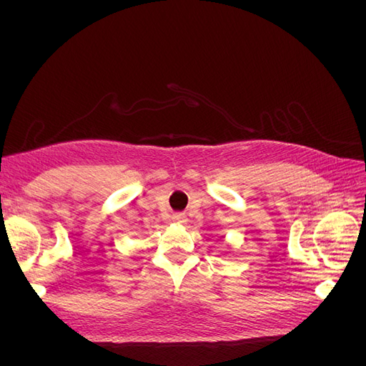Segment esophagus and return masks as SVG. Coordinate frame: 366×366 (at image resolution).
Returning <instances> with one entry per match:
<instances>
[{
	"mask_svg": "<svg viewBox=\"0 0 366 366\" xmlns=\"http://www.w3.org/2000/svg\"><path fill=\"white\" fill-rule=\"evenodd\" d=\"M172 219H174V223H179V224L186 223V217H184L183 214H175V215L172 217Z\"/></svg>",
	"mask_w": 366,
	"mask_h": 366,
	"instance_id": "obj_1",
	"label": "esophagus"
}]
</instances>
